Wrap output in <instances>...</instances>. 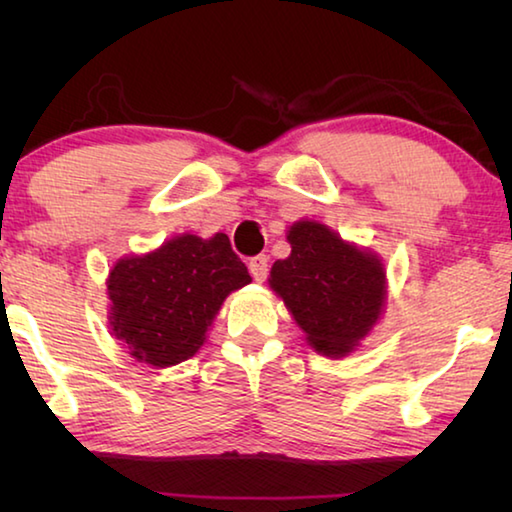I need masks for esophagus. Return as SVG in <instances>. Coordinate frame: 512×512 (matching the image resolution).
Listing matches in <instances>:
<instances>
[{
  "label": "esophagus",
  "mask_w": 512,
  "mask_h": 512,
  "mask_svg": "<svg viewBox=\"0 0 512 512\" xmlns=\"http://www.w3.org/2000/svg\"><path fill=\"white\" fill-rule=\"evenodd\" d=\"M248 268H250V275H253L257 282H264L266 275H268V257L266 255H255L248 262Z\"/></svg>",
  "instance_id": "esophagus-1"
}]
</instances>
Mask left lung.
Returning a JSON list of instances; mask_svg holds the SVG:
<instances>
[{
	"mask_svg": "<svg viewBox=\"0 0 512 512\" xmlns=\"http://www.w3.org/2000/svg\"><path fill=\"white\" fill-rule=\"evenodd\" d=\"M291 255L271 268V289L305 329L314 350L343 357L377 323L386 296L379 259L316 221L293 223Z\"/></svg>",
	"mask_w": 512,
	"mask_h": 512,
	"instance_id": "obj_1",
	"label": "left lung"
}]
</instances>
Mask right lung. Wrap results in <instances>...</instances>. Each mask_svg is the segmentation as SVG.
<instances>
[{"instance_id": "obj_1", "label": "right lung", "mask_w": 512, "mask_h": 512, "mask_svg": "<svg viewBox=\"0 0 512 512\" xmlns=\"http://www.w3.org/2000/svg\"><path fill=\"white\" fill-rule=\"evenodd\" d=\"M250 280L223 232L171 239L149 255L119 259L110 271L112 332L135 359L176 366L205 343L225 296Z\"/></svg>"}]
</instances>
